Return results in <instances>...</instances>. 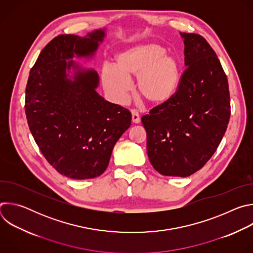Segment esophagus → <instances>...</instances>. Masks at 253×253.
I'll use <instances>...</instances> for the list:
<instances>
[{
    "mask_svg": "<svg viewBox=\"0 0 253 253\" xmlns=\"http://www.w3.org/2000/svg\"><path fill=\"white\" fill-rule=\"evenodd\" d=\"M131 114H132V121L133 123L137 124L140 122V116H139V113L136 109H132L131 110Z\"/></svg>",
    "mask_w": 253,
    "mask_h": 253,
    "instance_id": "1",
    "label": "esophagus"
}]
</instances>
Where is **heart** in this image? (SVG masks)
Here are the masks:
<instances>
[{"mask_svg": "<svg viewBox=\"0 0 253 253\" xmlns=\"http://www.w3.org/2000/svg\"><path fill=\"white\" fill-rule=\"evenodd\" d=\"M165 52L162 46L153 43L121 52L115 59V67H103L104 88L114 100L121 102L129 89L127 79L136 78V94L142 102L150 106L166 104L178 90L180 66L176 58Z\"/></svg>", "mask_w": 253, "mask_h": 253, "instance_id": "heart-1", "label": "heart"}]
</instances>
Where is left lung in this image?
<instances>
[{
	"label": "left lung",
	"mask_w": 253,
	"mask_h": 253,
	"mask_svg": "<svg viewBox=\"0 0 253 253\" xmlns=\"http://www.w3.org/2000/svg\"><path fill=\"white\" fill-rule=\"evenodd\" d=\"M181 36L186 69L178 90L141 121L154 169L165 176L187 177L201 169L220 144L230 118V96L226 74L208 42L198 34Z\"/></svg>",
	"instance_id": "8db88e82"
}]
</instances>
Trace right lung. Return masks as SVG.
Here are the masks:
<instances>
[{"mask_svg": "<svg viewBox=\"0 0 253 253\" xmlns=\"http://www.w3.org/2000/svg\"><path fill=\"white\" fill-rule=\"evenodd\" d=\"M104 37L105 30L86 37L57 36L41 51L26 87L25 112L33 137L47 161L72 179L100 176L131 125L128 109L96 92L97 72L72 60L92 57ZM71 67L77 70L73 81L66 74Z\"/></svg>", "mask_w": 253, "mask_h": 253, "instance_id": "right-lung-1", "label": "right lung"}]
</instances>
